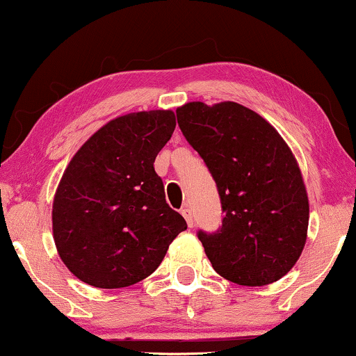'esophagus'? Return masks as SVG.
Instances as JSON below:
<instances>
[{
  "mask_svg": "<svg viewBox=\"0 0 356 356\" xmlns=\"http://www.w3.org/2000/svg\"><path fill=\"white\" fill-rule=\"evenodd\" d=\"M181 213L184 216V219L187 220V225H189L191 229H192V227H194V217H192V211H191V209H189V207H184L182 211H181Z\"/></svg>",
  "mask_w": 356,
  "mask_h": 356,
  "instance_id": "esophagus-1",
  "label": "esophagus"
}]
</instances>
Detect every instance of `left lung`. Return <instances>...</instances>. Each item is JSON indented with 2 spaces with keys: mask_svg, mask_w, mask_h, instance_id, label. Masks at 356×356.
I'll list each match as a JSON object with an SVG mask.
<instances>
[{
  "mask_svg": "<svg viewBox=\"0 0 356 356\" xmlns=\"http://www.w3.org/2000/svg\"><path fill=\"white\" fill-rule=\"evenodd\" d=\"M175 114L219 191L222 225L197 232L213 270L250 286L282 278L300 257L308 229L307 191L289 145L237 102H189Z\"/></svg>",
  "mask_w": 356,
  "mask_h": 356,
  "instance_id": "left-lung-1",
  "label": "left lung"
}]
</instances>
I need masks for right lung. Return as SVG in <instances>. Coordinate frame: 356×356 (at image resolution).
I'll return each instance as SVG.
<instances>
[{
    "mask_svg": "<svg viewBox=\"0 0 356 356\" xmlns=\"http://www.w3.org/2000/svg\"><path fill=\"white\" fill-rule=\"evenodd\" d=\"M174 129L172 111L121 115L89 137L64 170L53 204L54 242L84 284L121 289L144 280L187 229L154 170Z\"/></svg>",
    "mask_w": 356,
    "mask_h": 356,
    "instance_id": "1",
    "label": "right lung"
}]
</instances>
